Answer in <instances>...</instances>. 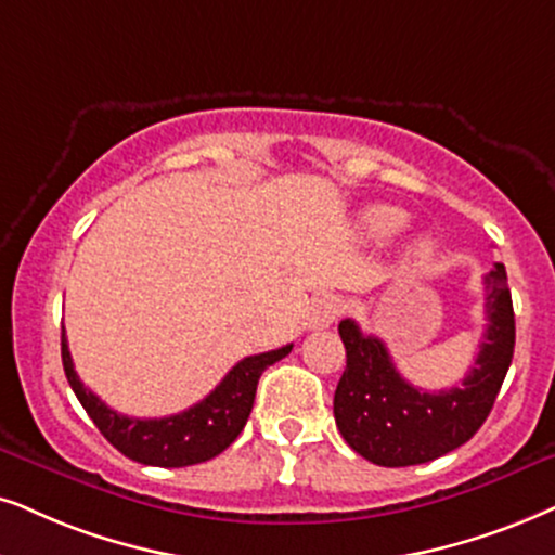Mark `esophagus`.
Segmentation results:
<instances>
[{"label": "esophagus", "instance_id": "obj_1", "mask_svg": "<svg viewBox=\"0 0 555 555\" xmlns=\"http://www.w3.org/2000/svg\"><path fill=\"white\" fill-rule=\"evenodd\" d=\"M343 310H346V305H343L338 294H325V297H320L310 307V327H318V330L330 327L340 318Z\"/></svg>", "mask_w": 555, "mask_h": 555}]
</instances>
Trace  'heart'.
Returning a JSON list of instances; mask_svg holds the SVG:
<instances>
[{"instance_id":"b5f03b06","label":"heart","mask_w":555,"mask_h":555,"mask_svg":"<svg viewBox=\"0 0 555 555\" xmlns=\"http://www.w3.org/2000/svg\"><path fill=\"white\" fill-rule=\"evenodd\" d=\"M404 225H406V215L402 212V209L387 207V205L366 209V215H363V220H361L363 233H366L369 237H376V241H387V237L397 235ZM433 250H435V245L430 241H417L415 245H412L410 254L415 261L423 263L433 256Z\"/></svg>"}]
</instances>
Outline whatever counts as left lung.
I'll use <instances>...</instances> for the list:
<instances>
[{
	"instance_id": "1",
	"label": "left lung",
	"mask_w": 555,
	"mask_h": 555,
	"mask_svg": "<svg viewBox=\"0 0 555 555\" xmlns=\"http://www.w3.org/2000/svg\"><path fill=\"white\" fill-rule=\"evenodd\" d=\"M487 330L459 387L425 391L399 374L384 340L340 320L346 371L335 389V423L346 443L376 466H417L455 451L483 425L515 353V312L502 263L483 276Z\"/></svg>"
}]
</instances>
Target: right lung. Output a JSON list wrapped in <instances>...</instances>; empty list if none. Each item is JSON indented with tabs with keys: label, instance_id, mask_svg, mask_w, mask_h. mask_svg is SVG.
Masks as SVG:
<instances>
[{
	"label": "right lung",
	"instance_id": "obj_1",
	"mask_svg": "<svg viewBox=\"0 0 555 555\" xmlns=\"http://www.w3.org/2000/svg\"><path fill=\"white\" fill-rule=\"evenodd\" d=\"M289 353L292 343L284 348L269 350V353L248 356V359L237 361L225 378L217 384L215 391H209L202 402L179 412V415L143 420L109 410L94 391L83 387L79 374L74 371L72 353H68L66 330L61 333L63 371H66L76 399L87 410V415L94 420V425L100 427V433L128 459L145 466L164 468L194 466L225 451L248 423L258 378L271 363L282 361Z\"/></svg>",
	"mask_w": 555,
	"mask_h": 555
}]
</instances>
